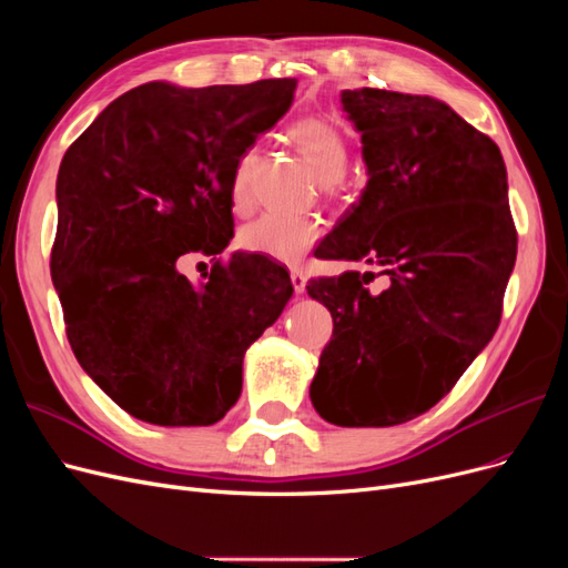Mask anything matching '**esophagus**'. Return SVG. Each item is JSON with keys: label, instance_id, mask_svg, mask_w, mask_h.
<instances>
[{"label": "esophagus", "instance_id": "esophagus-1", "mask_svg": "<svg viewBox=\"0 0 568 568\" xmlns=\"http://www.w3.org/2000/svg\"><path fill=\"white\" fill-rule=\"evenodd\" d=\"M291 284H294V291L301 296L305 291V284H307V277L303 270H291Z\"/></svg>", "mask_w": 568, "mask_h": 568}]
</instances>
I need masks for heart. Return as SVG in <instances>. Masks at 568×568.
<instances>
[{
	"label": "heart",
	"mask_w": 568,
	"mask_h": 568,
	"mask_svg": "<svg viewBox=\"0 0 568 568\" xmlns=\"http://www.w3.org/2000/svg\"><path fill=\"white\" fill-rule=\"evenodd\" d=\"M288 142L313 168V173L324 182V186H336L341 175L346 173L348 165V142L343 130L332 123L329 118L322 115H303L286 128ZM257 163L255 149H246L236 159L232 180H230V196L236 211H246L251 205V182L253 170ZM322 230L315 220L307 217H288V215H263L242 230L239 244L244 251L274 257V261L294 263L311 248Z\"/></svg>",
	"instance_id": "b5f03b06"
}]
</instances>
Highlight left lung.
I'll use <instances>...</instances> for the list:
<instances>
[{"mask_svg":"<svg viewBox=\"0 0 568 568\" xmlns=\"http://www.w3.org/2000/svg\"><path fill=\"white\" fill-rule=\"evenodd\" d=\"M369 180L359 203L315 251L379 265L315 277L332 341L311 398L336 426H395L424 415L459 382L503 317L517 261L503 153L432 97L346 90Z\"/></svg>","mask_w":568,"mask_h":568,"instance_id":"1","label":"left lung"}]
</instances>
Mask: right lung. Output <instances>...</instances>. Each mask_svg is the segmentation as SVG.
<instances>
[{
  "instance_id": "add662e5",
  "label": "right lung",
  "mask_w": 568,
  "mask_h": 568,
  "mask_svg": "<svg viewBox=\"0 0 568 568\" xmlns=\"http://www.w3.org/2000/svg\"><path fill=\"white\" fill-rule=\"evenodd\" d=\"M294 90L291 78L201 90L149 82L65 151L49 261L65 336L80 367L136 419L220 422L242 393L246 348L291 298L288 272L265 255L215 261L201 286L178 257L227 248L234 163Z\"/></svg>"
}]
</instances>
